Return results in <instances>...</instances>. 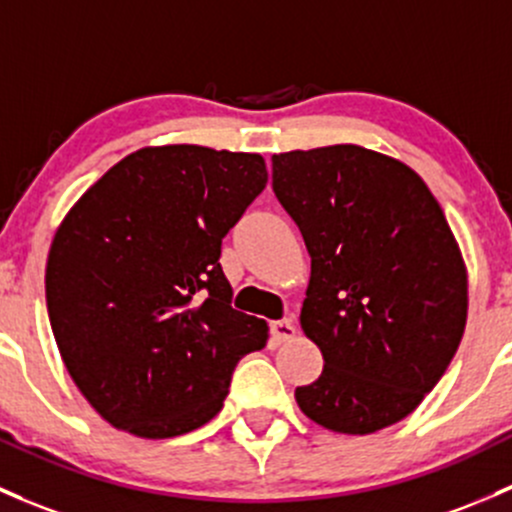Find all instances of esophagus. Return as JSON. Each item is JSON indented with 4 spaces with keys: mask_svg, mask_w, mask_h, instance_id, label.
Returning <instances> with one entry per match:
<instances>
[{
    "mask_svg": "<svg viewBox=\"0 0 512 512\" xmlns=\"http://www.w3.org/2000/svg\"><path fill=\"white\" fill-rule=\"evenodd\" d=\"M294 324L289 319H282V321H272L270 324V336H272V341L277 343H284V341H292L294 338Z\"/></svg>",
    "mask_w": 512,
    "mask_h": 512,
    "instance_id": "1",
    "label": "esophagus"
}]
</instances>
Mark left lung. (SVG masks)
<instances>
[{"label": "left lung", "mask_w": 512, "mask_h": 512, "mask_svg": "<svg viewBox=\"0 0 512 512\" xmlns=\"http://www.w3.org/2000/svg\"><path fill=\"white\" fill-rule=\"evenodd\" d=\"M272 188L311 255L301 328L324 370L299 410L341 434H373L417 410L466 326V265L427 184L355 147L272 157Z\"/></svg>", "instance_id": "8db88e82"}]
</instances>
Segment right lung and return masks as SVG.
I'll list each match as a JSON object with an SVG mask.
<instances>
[{
  "instance_id": "right-lung-1",
  "label": "right lung",
  "mask_w": 512,
  "mask_h": 512,
  "mask_svg": "<svg viewBox=\"0 0 512 512\" xmlns=\"http://www.w3.org/2000/svg\"><path fill=\"white\" fill-rule=\"evenodd\" d=\"M267 184L260 154H129L63 218L46 306L73 383L105 422L169 439L211 422L267 324L233 309L220 245Z\"/></svg>"
}]
</instances>
